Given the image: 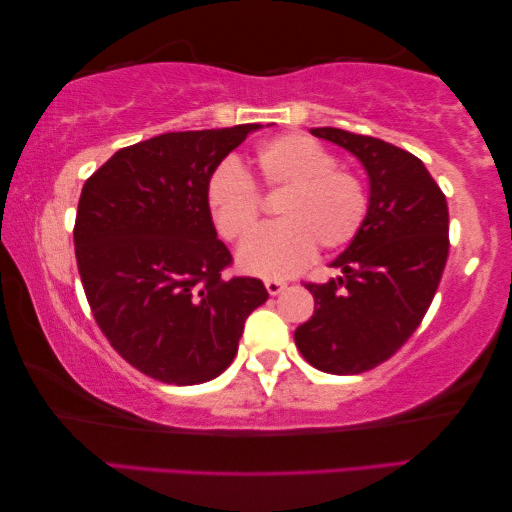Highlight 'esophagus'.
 Masks as SVG:
<instances>
[{
  "label": "esophagus",
  "mask_w": 512,
  "mask_h": 512,
  "mask_svg": "<svg viewBox=\"0 0 512 512\" xmlns=\"http://www.w3.org/2000/svg\"><path fill=\"white\" fill-rule=\"evenodd\" d=\"M265 288H267V292H270V295L274 297V295H279V292L286 290V283L279 281V279H267V281H265Z\"/></svg>",
  "instance_id": "34e87169"
}]
</instances>
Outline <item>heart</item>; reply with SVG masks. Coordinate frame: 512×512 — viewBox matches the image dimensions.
I'll list each match as a JSON object with an SVG mask.
<instances>
[{
	"instance_id": "heart-1",
	"label": "heart",
	"mask_w": 512,
	"mask_h": 512,
	"mask_svg": "<svg viewBox=\"0 0 512 512\" xmlns=\"http://www.w3.org/2000/svg\"><path fill=\"white\" fill-rule=\"evenodd\" d=\"M261 192L281 195L276 217L247 240L261 222V197L236 163L217 165L206 183V206L217 233L229 242H245L238 263L256 276H290L311 263L315 247H347L363 229L370 199L354 172L338 167L320 142L286 133L263 142L254 154Z\"/></svg>"
}]
</instances>
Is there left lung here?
I'll list each match as a JSON object with an SVG mask.
<instances>
[{
  "label": "left lung",
  "instance_id": "left-lung-1",
  "mask_svg": "<svg viewBox=\"0 0 512 512\" xmlns=\"http://www.w3.org/2000/svg\"><path fill=\"white\" fill-rule=\"evenodd\" d=\"M313 136L345 147L370 177L363 229L331 263L342 276L304 283L315 313L295 345L329 374H360L395 356L429 311L449 254L445 192L420 158L390 142L322 127Z\"/></svg>",
  "mask_w": 512,
  "mask_h": 512
}]
</instances>
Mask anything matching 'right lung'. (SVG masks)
I'll return each mask as SVG.
<instances>
[{
    "instance_id": "add662e5",
    "label": "right lung",
    "mask_w": 512,
    "mask_h": 512,
    "mask_svg": "<svg viewBox=\"0 0 512 512\" xmlns=\"http://www.w3.org/2000/svg\"><path fill=\"white\" fill-rule=\"evenodd\" d=\"M261 124L177 131L115 152L83 183L74 254L111 347L170 385L220 376L238 354L261 279L224 276L231 251L206 206L213 170Z\"/></svg>"
}]
</instances>
